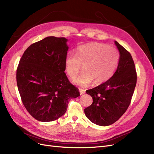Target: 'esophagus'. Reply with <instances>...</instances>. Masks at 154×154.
<instances>
[{
	"label": "esophagus",
	"instance_id": "obj_1",
	"mask_svg": "<svg viewBox=\"0 0 154 154\" xmlns=\"http://www.w3.org/2000/svg\"><path fill=\"white\" fill-rule=\"evenodd\" d=\"M79 91H80L81 95L85 94V91L83 90V89H82V88H80V89H79Z\"/></svg>",
	"mask_w": 154,
	"mask_h": 154
}]
</instances>
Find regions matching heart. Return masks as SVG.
<instances>
[{
	"instance_id": "b5f03b06",
	"label": "heart",
	"mask_w": 154,
	"mask_h": 154,
	"mask_svg": "<svg viewBox=\"0 0 154 154\" xmlns=\"http://www.w3.org/2000/svg\"><path fill=\"white\" fill-rule=\"evenodd\" d=\"M120 59L119 51L109 45L91 43L79 46L76 54L68 53L65 58V71L73 78L84 65V71L74 79V83L86 87L94 80L96 84L103 83L114 75Z\"/></svg>"
}]
</instances>
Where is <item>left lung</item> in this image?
I'll return each instance as SVG.
<instances>
[{
	"mask_svg": "<svg viewBox=\"0 0 154 154\" xmlns=\"http://www.w3.org/2000/svg\"><path fill=\"white\" fill-rule=\"evenodd\" d=\"M120 54L117 70L109 80L86 93L92 103L84 109L87 118L100 126H109L118 121L131 102L137 82V73L130 53L115 41Z\"/></svg>",
	"mask_w": 154,
	"mask_h": 154,
	"instance_id": "1",
	"label": "left lung"
}]
</instances>
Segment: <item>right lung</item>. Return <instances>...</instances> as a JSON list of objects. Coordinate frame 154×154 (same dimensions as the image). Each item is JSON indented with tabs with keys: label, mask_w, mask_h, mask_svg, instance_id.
<instances>
[{
	"label": "right lung",
	"mask_w": 154,
	"mask_h": 154,
	"mask_svg": "<svg viewBox=\"0 0 154 154\" xmlns=\"http://www.w3.org/2000/svg\"><path fill=\"white\" fill-rule=\"evenodd\" d=\"M67 42L63 37H46L29 46L18 63L17 83L22 101L40 122L58 119L70 100L80 95L64 72Z\"/></svg>",
	"instance_id": "1"
}]
</instances>
